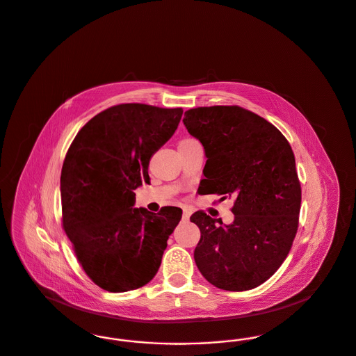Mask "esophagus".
I'll use <instances>...</instances> for the list:
<instances>
[{
	"mask_svg": "<svg viewBox=\"0 0 356 356\" xmlns=\"http://www.w3.org/2000/svg\"><path fill=\"white\" fill-rule=\"evenodd\" d=\"M189 218H191V211H189V209H184V211H183V219H184V220H188V219H189Z\"/></svg>",
	"mask_w": 356,
	"mask_h": 356,
	"instance_id": "esophagus-1",
	"label": "esophagus"
}]
</instances>
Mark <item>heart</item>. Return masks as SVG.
I'll return each mask as SVG.
<instances>
[{"label":"heart","instance_id":"1","mask_svg":"<svg viewBox=\"0 0 356 356\" xmlns=\"http://www.w3.org/2000/svg\"><path fill=\"white\" fill-rule=\"evenodd\" d=\"M192 141H195V140H192V138H184L183 141H180L179 147H180V145H186V144H189V143H192Z\"/></svg>","mask_w":356,"mask_h":356}]
</instances>
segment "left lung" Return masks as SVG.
I'll return each mask as SVG.
<instances>
[{"label": "left lung", "mask_w": 356, "mask_h": 356, "mask_svg": "<svg viewBox=\"0 0 356 356\" xmlns=\"http://www.w3.org/2000/svg\"><path fill=\"white\" fill-rule=\"evenodd\" d=\"M184 116L207 157L204 193L235 199L231 224L202 211L191 216L202 232L196 266L215 287L252 289L277 271L298 231L302 189L295 156L276 127L240 106L193 108Z\"/></svg>", "instance_id": "left-lung-1"}]
</instances>
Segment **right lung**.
Listing matches in <instances>:
<instances>
[{
  "label": "right lung",
  "mask_w": 356,
  "mask_h": 356,
  "mask_svg": "<svg viewBox=\"0 0 356 356\" xmlns=\"http://www.w3.org/2000/svg\"><path fill=\"white\" fill-rule=\"evenodd\" d=\"M181 108L120 104L89 120L65 156L63 227L86 275L102 289L125 292L149 283L181 219L135 208L136 188L149 184V160L175 134Z\"/></svg>",
  "instance_id": "obj_1"
}]
</instances>
